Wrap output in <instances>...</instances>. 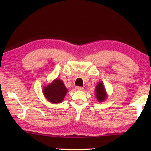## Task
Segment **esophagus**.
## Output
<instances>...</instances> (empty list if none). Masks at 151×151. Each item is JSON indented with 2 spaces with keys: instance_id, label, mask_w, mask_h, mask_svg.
Segmentation results:
<instances>
[{
  "instance_id": "obj_1",
  "label": "esophagus",
  "mask_w": 151,
  "mask_h": 151,
  "mask_svg": "<svg viewBox=\"0 0 151 151\" xmlns=\"http://www.w3.org/2000/svg\"><path fill=\"white\" fill-rule=\"evenodd\" d=\"M75 89H76V90H77V91H82L83 89H84V88H83L82 87H79V86H76Z\"/></svg>"
}]
</instances>
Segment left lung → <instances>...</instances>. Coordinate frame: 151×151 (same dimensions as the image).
Wrapping results in <instances>:
<instances>
[{
    "label": "left lung",
    "mask_w": 151,
    "mask_h": 151,
    "mask_svg": "<svg viewBox=\"0 0 151 151\" xmlns=\"http://www.w3.org/2000/svg\"><path fill=\"white\" fill-rule=\"evenodd\" d=\"M95 97L99 102H102L108 98L107 92L102 81L98 82L95 87Z\"/></svg>",
    "instance_id": "1"
}]
</instances>
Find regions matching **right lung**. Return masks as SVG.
<instances>
[{"instance_id": "add662e5", "label": "right lung", "mask_w": 151, "mask_h": 151, "mask_svg": "<svg viewBox=\"0 0 151 151\" xmlns=\"http://www.w3.org/2000/svg\"><path fill=\"white\" fill-rule=\"evenodd\" d=\"M68 89L65 87L63 82L60 79H54V81L44 86L43 93L47 100L53 104L61 103L67 94Z\"/></svg>"}]
</instances>
